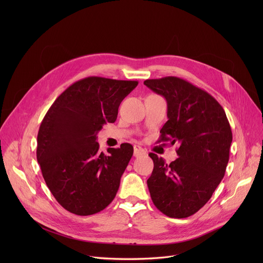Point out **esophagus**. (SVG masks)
<instances>
[{
  "mask_svg": "<svg viewBox=\"0 0 263 263\" xmlns=\"http://www.w3.org/2000/svg\"><path fill=\"white\" fill-rule=\"evenodd\" d=\"M145 154H146L145 149H143L139 145H134V156L135 157H139V156H142V155H145Z\"/></svg>",
  "mask_w": 263,
  "mask_h": 263,
  "instance_id": "esophagus-1",
  "label": "esophagus"
}]
</instances>
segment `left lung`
Instances as JSON below:
<instances>
[{"mask_svg":"<svg viewBox=\"0 0 263 263\" xmlns=\"http://www.w3.org/2000/svg\"><path fill=\"white\" fill-rule=\"evenodd\" d=\"M167 103L161 141L178 143V158L166 163L149 153L154 168L146 181L154 205L174 218L189 217L211 198L229 161L232 131L224 110L205 90L178 77L143 82Z\"/></svg>","mask_w":263,"mask_h":263,"instance_id":"1","label":"left lung"}]
</instances>
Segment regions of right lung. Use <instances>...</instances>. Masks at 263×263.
I'll list each match as a JSON object with an SVG mask.
<instances>
[{
  "label": "right lung",
  "mask_w": 263,
  "mask_h": 263,
  "mask_svg": "<svg viewBox=\"0 0 263 263\" xmlns=\"http://www.w3.org/2000/svg\"><path fill=\"white\" fill-rule=\"evenodd\" d=\"M137 81L87 77L67 87L52 104L37 135V161L56 201L77 215L105 209L119 191L133 146L99 151L97 134L115 123L122 101Z\"/></svg>",
  "instance_id": "add662e5"
}]
</instances>
